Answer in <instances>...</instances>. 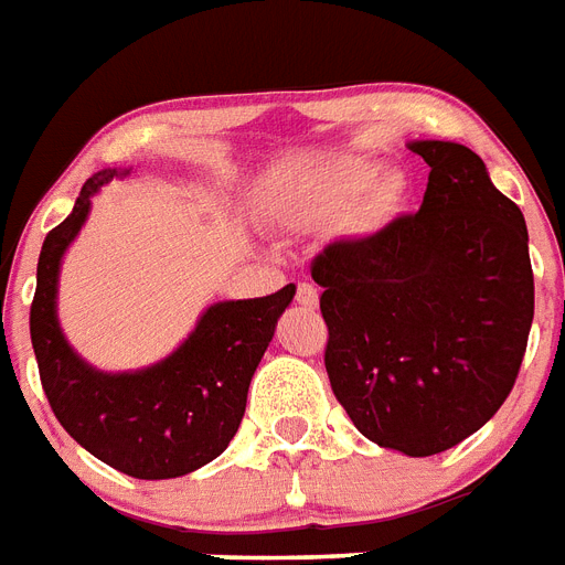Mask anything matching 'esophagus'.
Instances as JSON below:
<instances>
[{
	"instance_id": "1",
	"label": "esophagus",
	"mask_w": 565,
	"mask_h": 565,
	"mask_svg": "<svg viewBox=\"0 0 565 565\" xmlns=\"http://www.w3.org/2000/svg\"><path fill=\"white\" fill-rule=\"evenodd\" d=\"M296 301L305 305V308H317L319 305V292L313 284H299V290H296Z\"/></svg>"
}]
</instances>
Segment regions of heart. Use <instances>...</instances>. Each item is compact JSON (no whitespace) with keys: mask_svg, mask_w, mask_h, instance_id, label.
Masks as SVG:
<instances>
[{"mask_svg":"<svg viewBox=\"0 0 565 565\" xmlns=\"http://www.w3.org/2000/svg\"><path fill=\"white\" fill-rule=\"evenodd\" d=\"M377 163L370 158H345V161H337L334 167H328L319 181L310 188L308 195L296 199L290 207V222L296 225H308L313 220H322V216H331V213H340L345 207H352L361 195H366V190L377 181ZM395 195V184L390 179L381 181L375 199L377 202H390Z\"/></svg>","mask_w":565,"mask_h":565,"instance_id":"b5f03b06","label":"heart"}]
</instances>
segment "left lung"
Returning <instances> with one entry per match:
<instances>
[{
    "mask_svg": "<svg viewBox=\"0 0 565 565\" xmlns=\"http://www.w3.org/2000/svg\"><path fill=\"white\" fill-rule=\"evenodd\" d=\"M430 167L416 213L313 260L326 370L354 428L430 457L495 416L534 322L525 216L472 149L413 140Z\"/></svg>",
    "mask_w": 565,
    "mask_h": 565,
    "instance_id": "left-lung-1",
    "label": "left lung"
}]
</instances>
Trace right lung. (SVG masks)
<instances>
[{"label":"right lung","instance_id":"add662e5","mask_svg":"<svg viewBox=\"0 0 565 565\" xmlns=\"http://www.w3.org/2000/svg\"><path fill=\"white\" fill-rule=\"evenodd\" d=\"M131 170H102L73 213L43 239L31 301V345L40 381L64 430L102 463L140 481L181 478L220 457L246 413V395L296 287L260 299L213 301L188 340L163 361L105 372L75 352L57 322V278L66 248L90 216L93 195Z\"/></svg>","mask_w":565,"mask_h":565}]
</instances>
